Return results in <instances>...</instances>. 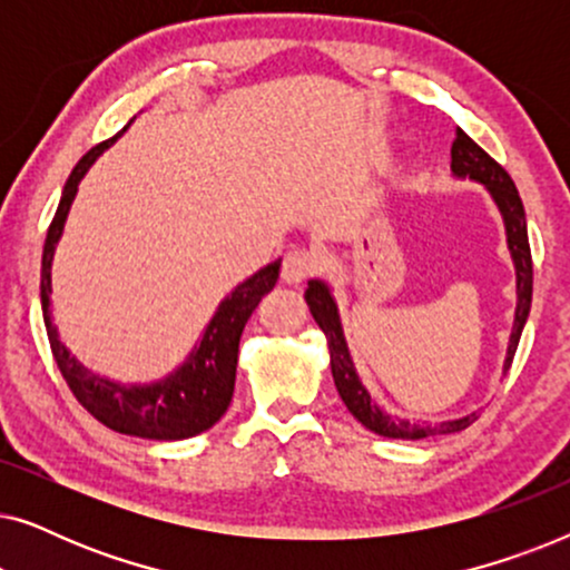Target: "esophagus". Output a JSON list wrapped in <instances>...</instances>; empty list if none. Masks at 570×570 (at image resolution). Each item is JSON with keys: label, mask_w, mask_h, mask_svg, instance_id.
<instances>
[{"label": "esophagus", "mask_w": 570, "mask_h": 570, "mask_svg": "<svg viewBox=\"0 0 570 570\" xmlns=\"http://www.w3.org/2000/svg\"><path fill=\"white\" fill-rule=\"evenodd\" d=\"M316 269V256L311 252H291L283 262V283L287 285H298L303 279L314 275Z\"/></svg>", "instance_id": "esophagus-1"}]
</instances>
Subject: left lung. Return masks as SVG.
I'll return each instance as SVG.
<instances>
[{
    "mask_svg": "<svg viewBox=\"0 0 570 570\" xmlns=\"http://www.w3.org/2000/svg\"><path fill=\"white\" fill-rule=\"evenodd\" d=\"M451 174L456 178H470L488 189L493 197L498 213L503 217L505 228V244H509L513 269H517V314H513V332L509 340V350H505L503 371L511 368L513 355H517L521 330H524L529 308H532V252H529V236H527V215L521 197L513 186L511 176L474 142L472 137H466L462 129L456 127V137L451 142ZM306 303L311 316L318 324V330L326 334V345H330V365L334 386L345 402V407L353 412L357 423H363L368 431L384 435V439H404V441H417L428 439V435H443V433H459L464 428H470L478 420V412L456 417V420H443L435 425H417L410 420L392 417L371 400L368 389L363 386L361 376H357L353 357H350L345 332H342L340 322V308L337 301L330 291V285L324 279H308L306 287Z\"/></svg>",
    "mask_w": 570,
    "mask_h": 570,
    "instance_id": "1",
    "label": "left lung"
}]
</instances>
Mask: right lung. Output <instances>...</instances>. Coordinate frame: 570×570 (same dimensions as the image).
<instances>
[{
    "instance_id": "add662e5",
    "label": "right lung",
    "mask_w": 570,
    "mask_h": 570,
    "mask_svg": "<svg viewBox=\"0 0 570 570\" xmlns=\"http://www.w3.org/2000/svg\"><path fill=\"white\" fill-rule=\"evenodd\" d=\"M119 137L121 135L106 139V142L96 145L90 153L82 155L67 178L57 215H53L49 233H46L41 259V308L46 334H49L53 361H57L67 386L72 389L77 402L106 428L150 441L191 439V435L209 431L228 410L233 386H236L240 332H244L254 308L259 306V301L275 287L279 277V259L254 272L252 277L233 287L230 295H225L215 316L209 318L205 332H202L199 342L186 355V361L160 381L121 384V381L106 379L96 371L85 368L69 353L65 342L59 340V330L53 326L51 264L61 233H65L69 207L77 197V186H80L92 163Z\"/></svg>"
}]
</instances>
